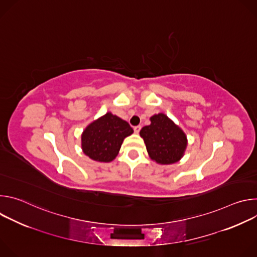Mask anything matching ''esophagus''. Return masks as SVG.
I'll list each match as a JSON object with an SVG mask.
<instances>
[{
	"instance_id": "34e87169",
	"label": "esophagus",
	"mask_w": 257,
	"mask_h": 257,
	"mask_svg": "<svg viewBox=\"0 0 257 257\" xmlns=\"http://www.w3.org/2000/svg\"><path fill=\"white\" fill-rule=\"evenodd\" d=\"M133 129H134V132H135V133H139V131L141 130V126H140V125L134 126V128H133Z\"/></svg>"
}]
</instances>
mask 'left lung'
<instances>
[{
	"instance_id": "left-lung-1",
	"label": "left lung",
	"mask_w": 257,
	"mask_h": 257,
	"mask_svg": "<svg viewBox=\"0 0 257 257\" xmlns=\"http://www.w3.org/2000/svg\"><path fill=\"white\" fill-rule=\"evenodd\" d=\"M151 121L140 130L151 159L163 165L178 162L187 145L185 133L164 114L153 116Z\"/></svg>"
}]
</instances>
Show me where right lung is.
<instances>
[{
  "instance_id": "obj_1",
  "label": "right lung",
  "mask_w": 257,
  "mask_h": 257,
  "mask_svg": "<svg viewBox=\"0 0 257 257\" xmlns=\"http://www.w3.org/2000/svg\"><path fill=\"white\" fill-rule=\"evenodd\" d=\"M133 129L121 118L106 113L86 127L82 136L83 153L97 162H112L118 155L125 137Z\"/></svg>"
}]
</instances>
